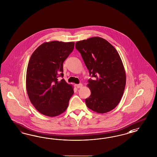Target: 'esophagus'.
Instances as JSON below:
<instances>
[{"instance_id":"esophagus-1","label":"esophagus","mask_w":157,"mask_h":157,"mask_svg":"<svg viewBox=\"0 0 157 157\" xmlns=\"http://www.w3.org/2000/svg\"><path fill=\"white\" fill-rule=\"evenodd\" d=\"M76 86L77 88H80L82 87V84L80 83V84H76Z\"/></svg>"}]
</instances>
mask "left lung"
Returning a JSON list of instances; mask_svg holds the SVG:
<instances>
[{
  "instance_id": "1",
  "label": "left lung",
  "mask_w": 157,
  "mask_h": 157,
  "mask_svg": "<svg viewBox=\"0 0 157 157\" xmlns=\"http://www.w3.org/2000/svg\"><path fill=\"white\" fill-rule=\"evenodd\" d=\"M89 71L95 80L90 79L91 94L86 99V106L98 113L114 109L121 99L126 85V74L116 49L106 40L93 37L76 43Z\"/></svg>"
}]
</instances>
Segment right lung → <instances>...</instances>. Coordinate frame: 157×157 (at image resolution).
I'll return each instance as SVG.
<instances>
[{"label":"right lung","mask_w":157,"mask_h":157,"mask_svg":"<svg viewBox=\"0 0 157 157\" xmlns=\"http://www.w3.org/2000/svg\"><path fill=\"white\" fill-rule=\"evenodd\" d=\"M74 42H45L33 52L26 76L30 102L41 114L56 117L66 110L73 86L63 78V63L74 49Z\"/></svg>","instance_id":"add662e5"}]
</instances>
